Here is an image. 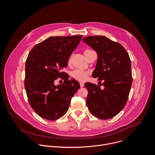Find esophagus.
<instances>
[{
  "label": "esophagus",
  "mask_w": 155,
  "mask_h": 155,
  "mask_svg": "<svg viewBox=\"0 0 155 155\" xmlns=\"http://www.w3.org/2000/svg\"><path fill=\"white\" fill-rule=\"evenodd\" d=\"M80 86H81V87H83V86H84V83L82 82V81H80Z\"/></svg>",
  "instance_id": "1"
}]
</instances>
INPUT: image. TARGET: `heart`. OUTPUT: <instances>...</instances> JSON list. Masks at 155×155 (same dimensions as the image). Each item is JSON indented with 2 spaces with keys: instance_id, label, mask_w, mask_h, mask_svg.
I'll list each match as a JSON object with an SVG mask.
<instances>
[{
  "instance_id": "obj_1",
  "label": "heart",
  "mask_w": 155,
  "mask_h": 155,
  "mask_svg": "<svg viewBox=\"0 0 155 155\" xmlns=\"http://www.w3.org/2000/svg\"><path fill=\"white\" fill-rule=\"evenodd\" d=\"M91 51H91L90 50H86L84 51V54L86 58ZM70 61H71V58H69L68 60L69 63L70 62ZM71 75H72V77H74L75 79L80 80V81H83V80H86V78H87V76L88 75V72L84 71L83 70H80V69H75L72 72Z\"/></svg>"
}]
</instances>
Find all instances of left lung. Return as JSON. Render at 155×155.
<instances>
[{"mask_svg": "<svg viewBox=\"0 0 155 155\" xmlns=\"http://www.w3.org/2000/svg\"><path fill=\"white\" fill-rule=\"evenodd\" d=\"M83 41L97 53L98 58L92 75L98 78L99 82L103 80L104 87L101 89L99 85L85 83L88 91L86 105L96 117L112 118L124 108L130 90L132 78L129 54L121 44L105 36H88Z\"/></svg>", "mask_w": 155, "mask_h": 155, "instance_id": "obj_1", "label": "left lung"}]
</instances>
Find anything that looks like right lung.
Here are the masks:
<instances>
[{
	"instance_id": "add662e5",
	"label": "right lung",
	"mask_w": 155,
	"mask_h": 155,
	"mask_svg": "<svg viewBox=\"0 0 155 155\" xmlns=\"http://www.w3.org/2000/svg\"><path fill=\"white\" fill-rule=\"evenodd\" d=\"M82 35L50 37L34 47L26 62L25 86L29 102L40 117L54 121L65 114L79 83L69 80L62 70L67 67L72 53ZM64 79L56 86L58 78Z\"/></svg>"
}]
</instances>
